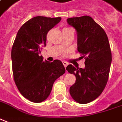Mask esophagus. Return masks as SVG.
Instances as JSON below:
<instances>
[{"label":"esophagus","instance_id":"obj_1","mask_svg":"<svg viewBox=\"0 0 122 122\" xmlns=\"http://www.w3.org/2000/svg\"><path fill=\"white\" fill-rule=\"evenodd\" d=\"M63 65H64L65 67H66L67 66L68 63H67L66 61H63Z\"/></svg>","mask_w":122,"mask_h":122}]
</instances>
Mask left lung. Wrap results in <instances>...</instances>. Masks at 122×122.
<instances>
[{
	"label": "left lung",
	"instance_id": "1",
	"mask_svg": "<svg viewBox=\"0 0 122 122\" xmlns=\"http://www.w3.org/2000/svg\"><path fill=\"white\" fill-rule=\"evenodd\" d=\"M67 22L76 30L77 51L85 59L83 69L67 66L76 78L69 93L75 102L85 104L97 98L106 85L112 63L110 43L104 30L91 16L69 18Z\"/></svg>",
	"mask_w": 122,
	"mask_h": 122
}]
</instances>
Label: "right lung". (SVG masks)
<instances>
[{"label": "right lung", "mask_w": 122, "mask_h": 122, "mask_svg": "<svg viewBox=\"0 0 122 122\" xmlns=\"http://www.w3.org/2000/svg\"><path fill=\"white\" fill-rule=\"evenodd\" d=\"M61 17L35 16L20 28L11 51L13 77L20 93L34 103L45 101L55 81L65 72L60 60L43 61L41 49L46 46L47 34Z\"/></svg>", "instance_id": "add662e5"}]
</instances>
